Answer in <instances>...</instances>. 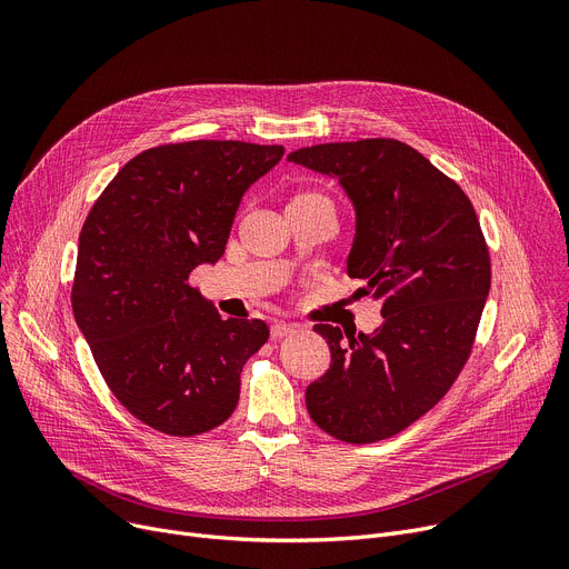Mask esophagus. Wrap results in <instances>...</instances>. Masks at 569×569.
I'll return each instance as SVG.
<instances>
[{"label": "esophagus", "instance_id": "34e87169", "mask_svg": "<svg viewBox=\"0 0 569 569\" xmlns=\"http://www.w3.org/2000/svg\"><path fill=\"white\" fill-rule=\"evenodd\" d=\"M297 330H300V327H297L295 322H283V320H277V322H272V337H274V339H283V337H290V335H295Z\"/></svg>", "mask_w": 569, "mask_h": 569}]
</instances>
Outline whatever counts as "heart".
Returning a JSON list of instances; mask_svg holds the SVG:
<instances>
[{
	"instance_id": "1",
	"label": "heart",
	"mask_w": 569,
	"mask_h": 569,
	"mask_svg": "<svg viewBox=\"0 0 569 569\" xmlns=\"http://www.w3.org/2000/svg\"><path fill=\"white\" fill-rule=\"evenodd\" d=\"M313 198H325V196L313 193V191H302V193H297L290 202H307V200H313ZM290 202H288V204H290Z\"/></svg>"
}]
</instances>
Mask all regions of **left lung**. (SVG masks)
Listing matches in <instances>:
<instances>
[{"label": "left lung", "mask_w": 569, "mask_h": 569, "mask_svg": "<svg viewBox=\"0 0 569 569\" xmlns=\"http://www.w3.org/2000/svg\"><path fill=\"white\" fill-rule=\"evenodd\" d=\"M339 182L355 209L346 260L382 322L371 335L313 330L332 352L307 410L346 442H376L420 420L461 373L491 288L489 249L468 196L417 149L369 138L288 154Z\"/></svg>", "instance_id": "1"}]
</instances>
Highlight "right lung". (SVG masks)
I'll return each mask as SVG.
<instances>
[{
    "label": "right lung",
    "mask_w": 569,
    "mask_h": 569,
    "mask_svg": "<svg viewBox=\"0 0 569 569\" xmlns=\"http://www.w3.org/2000/svg\"><path fill=\"white\" fill-rule=\"evenodd\" d=\"M283 152L239 140L144 149L82 226L73 316L112 395L147 427L196 436L237 406L242 367L269 330L223 320L189 277L223 256L242 196Z\"/></svg>",
    "instance_id": "right-lung-1"
}]
</instances>
